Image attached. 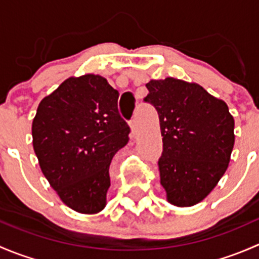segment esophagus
<instances>
[{
  "instance_id": "34e87169",
  "label": "esophagus",
  "mask_w": 259,
  "mask_h": 259,
  "mask_svg": "<svg viewBox=\"0 0 259 259\" xmlns=\"http://www.w3.org/2000/svg\"><path fill=\"white\" fill-rule=\"evenodd\" d=\"M137 121H135V119H133L132 121H130V130H132V134L135 135L137 134Z\"/></svg>"
}]
</instances>
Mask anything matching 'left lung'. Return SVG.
Instances as JSON below:
<instances>
[{
	"label": "left lung",
	"instance_id": "left-lung-1",
	"mask_svg": "<svg viewBox=\"0 0 259 259\" xmlns=\"http://www.w3.org/2000/svg\"><path fill=\"white\" fill-rule=\"evenodd\" d=\"M144 99L159 114L163 153L158 161L166 200L192 207L208 197L231 161L234 119L228 105L195 82L150 80Z\"/></svg>",
	"mask_w": 259,
	"mask_h": 259
}]
</instances>
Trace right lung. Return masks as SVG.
<instances>
[{"instance_id": "add662e5", "label": "right lung", "mask_w": 259, "mask_h": 259, "mask_svg": "<svg viewBox=\"0 0 259 259\" xmlns=\"http://www.w3.org/2000/svg\"><path fill=\"white\" fill-rule=\"evenodd\" d=\"M117 99V90L100 75L71 76L41 100L33 117L41 171L62 203L79 213L105 208L109 166L129 142Z\"/></svg>"}]
</instances>
